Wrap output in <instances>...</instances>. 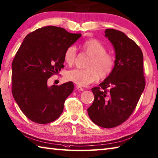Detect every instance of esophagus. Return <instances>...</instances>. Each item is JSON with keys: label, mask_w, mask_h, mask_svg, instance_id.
Returning <instances> with one entry per match:
<instances>
[{"label": "esophagus", "mask_w": 158, "mask_h": 158, "mask_svg": "<svg viewBox=\"0 0 158 158\" xmlns=\"http://www.w3.org/2000/svg\"><path fill=\"white\" fill-rule=\"evenodd\" d=\"M76 88L78 89V90H80V91H83V89H84L82 87H81V86H80V85H77L76 86Z\"/></svg>", "instance_id": "34e87169"}]
</instances>
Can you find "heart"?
Returning <instances> with one entry per match:
<instances>
[{"label": "heart", "mask_w": 158, "mask_h": 158, "mask_svg": "<svg viewBox=\"0 0 158 158\" xmlns=\"http://www.w3.org/2000/svg\"><path fill=\"white\" fill-rule=\"evenodd\" d=\"M81 48L90 55L87 64V69H75L66 74V79L80 86H86L97 81L98 78L105 79L109 76L114 68L115 60L112 55L107 52V48L96 39H89L83 42ZM77 57V48L71 46L64 52V60L72 65Z\"/></svg>", "instance_id": "heart-1"}]
</instances>
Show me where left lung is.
I'll list each match as a JSON object with an SVG mask.
<instances>
[{
  "label": "left lung",
  "instance_id": "left-lung-1",
  "mask_svg": "<svg viewBox=\"0 0 158 158\" xmlns=\"http://www.w3.org/2000/svg\"><path fill=\"white\" fill-rule=\"evenodd\" d=\"M116 54L112 73L92 88L94 100L88 109L89 118L96 125L112 128L131 116L145 87L143 54L134 40L114 29L105 31Z\"/></svg>",
  "mask_w": 158,
  "mask_h": 158
}]
</instances>
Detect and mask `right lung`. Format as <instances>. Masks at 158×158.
Returning a JSON list of instances; mask_svg holds the SVG:
<instances>
[{
    "mask_svg": "<svg viewBox=\"0 0 158 158\" xmlns=\"http://www.w3.org/2000/svg\"><path fill=\"white\" fill-rule=\"evenodd\" d=\"M81 36L48 26L24 38L11 65L12 94L31 121L46 124L62 114L64 102L74 89L73 83L48 86L47 81L64 67L65 51Z\"/></svg>",
    "mask_w": 158,
    "mask_h": 158,
    "instance_id": "add662e5",
    "label": "right lung"
}]
</instances>
